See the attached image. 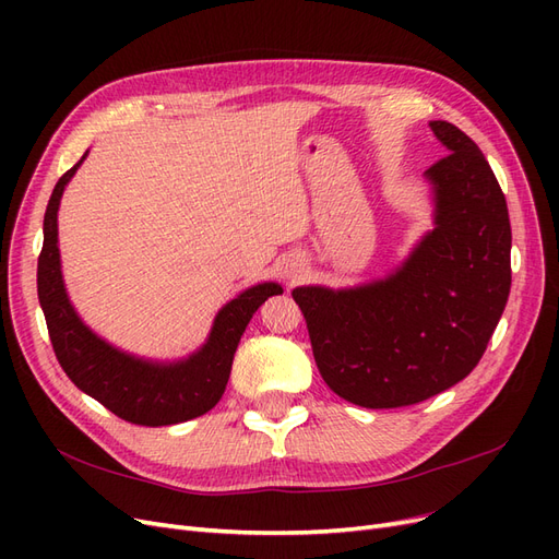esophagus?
<instances>
[{"label": "esophagus", "instance_id": "34e87169", "mask_svg": "<svg viewBox=\"0 0 559 559\" xmlns=\"http://www.w3.org/2000/svg\"><path fill=\"white\" fill-rule=\"evenodd\" d=\"M286 277H292V280H296V275H294V273H292V275H286Z\"/></svg>", "mask_w": 559, "mask_h": 559}]
</instances>
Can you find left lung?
Listing matches in <instances>:
<instances>
[{
  "label": "left lung",
  "mask_w": 559,
  "mask_h": 559,
  "mask_svg": "<svg viewBox=\"0 0 559 559\" xmlns=\"http://www.w3.org/2000/svg\"><path fill=\"white\" fill-rule=\"evenodd\" d=\"M450 154L425 173L436 228L394 275L357 289L300 286L312 354L331 392L361 408H403L464 380L511 292V222L483 151L448 121Z\"/></svg>",
  "instance_id": "8db88e82"
}]
</instances>
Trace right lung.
<instances>
[{"label":"right lung","mask_w":559,"mask_h":559,"mask_svg":"<svg viewBox=\"0 0 559 559\" xmlns=\"http://www.w3.org/2000/svg\"><path fill=\"white\" fill-rule=\"evenodd\" d=\"M81 160L67 170L44 214V247L37 263V292L56 357L81 392L105 405L116 417L140 427H167L205 415L224 396L240 337L263 302L282 294L267 282L251 286L216 314L207 345L179 364L160 366L134 359L107 345L81 324L64 294L58 251V205L67 181Z\"/></svg>","instance_id":"1"}]
</instances>
